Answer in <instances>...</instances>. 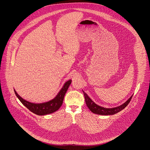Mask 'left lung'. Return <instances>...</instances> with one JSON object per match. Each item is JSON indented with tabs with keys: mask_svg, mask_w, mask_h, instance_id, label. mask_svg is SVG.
<instances>
[{
	"mask_svg": "<svg viewBox=\"0 0 150 150\" xmlns=\"http://www.w3.org/2000/svg\"><path fill=\"white\" fill-rule=\"evenodd\" d=\"M83 93L85 97L86 105L89 108V109L93 113L96 114L101 115H114L120 112L124 108L127 107V106L129 103L130 101L131 100V99L132 98V96H131L127 102H125L124 104H122L120 106L112 108H107L100 107V106L96 105L93 101H92V100L88 96V95L84 92H83Z\"/></svg>",
	"mask_w": 150,
	"mask_h": 150,
	"instance_id": "1",
	"label": "left lung"
}]
</instances>
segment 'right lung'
Returning a JSON list of instances; mask_svg holds the SVG:
<instances>
[{
    "label": "right lung",
    "mask_w": 150,
    "mask_h": 150,
    "mask_svg": "<svg viewBox=\"0 0 150 150\" xmlns=\"http://www.w3.org/2000/svg\"><path fill=\"white\" fill-rule=\"evenodd\" d=\"M71 83V80L66 82L63 88L58 93L57 96L52 100L43 103H33L23 100L14 90V93L22 103L27 107L30 111L38 115H45L53 113L58 110L63 103L64 95L69 86Z\"/></svg>",
    "instance_id": "add662e5"
}]
</instances>
